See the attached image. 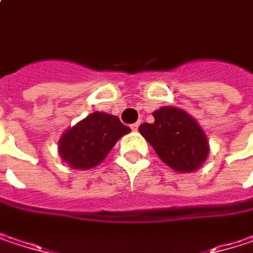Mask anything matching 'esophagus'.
<instances>
[{
	"instance_id": "obj_1",
	"label": "esophagus",
	"mask_w": 253,
	"mask_h": 253,
	"mask_svg": "<svg viewBox=\"0 0 253 253\" xmlns=\"http://www.w3.org/2000/svg\"><path fill=\"white\" fill-rule=\"evenodd\" d=\"M139 125H140V123H139V122H136V123H133V125H131V130H133V131H137V128H139Z\"/></svg>"
}]
</instances>
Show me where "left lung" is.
<instances>
[{
	"mask_svg": "<svg viewBox=\"0 0 253 253\" xmlns=\"http://www.w3.org/2000/svg\"><path fill=\"white\" fill-rule=\"evenodd\" d=\"M154 123H142L139 131L161 161L178 173L198 170L208 157L210 145L196 120L174 107H161L154 111Z\"/></svg>",
	"mask_w": 253,
	"mask_h": 253,
	"instance_id": "obj_1",
	"label": "left lung"
}]
</instances>
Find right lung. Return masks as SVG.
<instances>
[{
    "label": "right lung",
    "mask_w": 253,
    "mask_h": 253,
    "mask_svg": "<svg viewBox=\"0 0 253 253\" xmlns=\"http://www.w3.org/2000/svg\"><path fill=\"white\" fill-rule=\"evenodd\" d=\"M130 131L119 117L107 113H92L60 137L58 151L72 169L87 170L108 155L117 140Z\"/></svg>",
    "instance_id": "1"
}]
</instances>
